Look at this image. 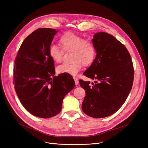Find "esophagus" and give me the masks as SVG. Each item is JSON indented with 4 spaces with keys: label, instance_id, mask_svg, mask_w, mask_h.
<instances>
[{
    "label": "esophagus",
    "instance_id": "esophagus-1",
    "mask_svg": "<svg viewBox=\"0 0 148 148\" xmlns=\"http://www.w3.org/2000/svg\"><path fill=\"white\" fill-rule=\"evenodd\" d=\"M73 79H74V80H75V84H76V85H78V84H79V81H78V78H76L75 76H74V77H73Z\"/></svg>",
    "mask_w": 148,
    "mask_h": 148
}]
</instances>
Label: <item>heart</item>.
Wrapping results in <instances>:
<instances>
[{
    "mask_svg": "<svg viewBox=\"0 0 148 148\" xmlns=\"http://www.w3.org/2000/svg\"><path fill=\"white\" fill-rule=\"evenodd\" d=\"M61 48L64 51H72L71 63L63 64L57 67L59 74L75 76L81 70L82 66L91 65L96 56V49L91 40L73 33L64 34L60 39ZM49 54L55 62H60L62 58V51L55 45L51 44L49 48Z\"/></svg>",
    "mask_w": 148,
    "mask_h": 148,
    "instance_id": "heart-1",
    "label": "heart"
}]
</instances>
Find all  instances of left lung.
I'll use <instances>...</instances> for the list:
<instances>
[{"instance_id":"8db88e82","label":"left lung","mask_w":148,"mask_h":148,"mask_svg":"<svg viewBox=\"0 0 148 148\" xmlns=\"http://www.w3.org/2000/svg\"><path fill=\"white\" fill-rule=\"evenodd\" d=\"M92 42L96 58L83 75L96 81L90 86V81H79L86 90L82 109L88 116L101 119L115 113L125 102L132 87L134 70L128 50L112 35L97 33Z\"/></svg>"}]
</instances>
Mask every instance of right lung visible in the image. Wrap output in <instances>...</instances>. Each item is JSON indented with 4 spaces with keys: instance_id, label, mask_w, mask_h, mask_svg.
Wrapping results in <instances>:
<instances>
[{
    "instance_id": "1",
    "label": "right lung",
    "mask_w": 148,
    "mask_h": 148,
    "mask_svg": "<svg viewBox=\"0 0 148 148\" xmlns=\"http://www.w3.org/2000/svg\"><path fill=\"white\" fill-rule=\"evenodd\" d=\"M58 30L39 28L22 43L14 61V89L25 109L34 116L49 119L61 110L64 97L75 81L67 74L55 76L49 48Z\"/></svg>"
}]
</instances>
